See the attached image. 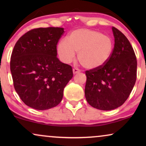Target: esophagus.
<instances>
[{"label": "esophagus", "instance_id": "obj_1", "mask_svg": "<svg viewBox=\"0 0 146 146\" xmlns=\"http://www.w3.org/2000/svg\"><path fill=\"white\" fill-rule=\"evenodd\" d=\"M80 70L78 68H73V73L74 74H78V73H80Z\"/></svg>", "mask_w": 146, "mask_h": 146}]
</instances>
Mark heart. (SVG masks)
I'll return each instance as SVG.
<instances>
[{"instance_id": "b5f03b06", "label": "heart", "mask_w": 146, "mask_h": 146, "mask_svg": "<svg viewBox=\"0 0 146 146\" xmlns=\"http://www.w3.org/2000/svg\"><path fill=\"white\" fill-rule=\"evenodd\" d=\"M113 48L112 39L100 32L87 29L72 31L66 40L59 42L57 53L66 64L70 63L78 52V60L85 68L103 66L110 58Z\"/></svg>"}]
</instances>
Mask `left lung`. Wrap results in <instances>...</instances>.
Masks as SVG:
<instances>
[{"label": "left lung", "instance_id": "obj_1", "mask_svg": "<svg viewBox=\"0 0 146 146\" xmlns=\"http://www.w3.org/2000/svg\"><path fill=\"white\" fill-rule=\"evenodd\" d=\"M114 48L109 60L99 68L86 71V99L101 110L118 108L129 97L137 78V60L130 42L112 27Z\"/></svg>", "mask_w": 146, "mask_h": 146}]
</instances>
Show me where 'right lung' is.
Wrapping results in <instances>:
<instances>
[{"label": "right lung", "mask_w": 146, "mask_h": 146, "mask_svg": "<svg viewBox=\"0 0 146 146\" xmlns=\"http://www.w3.org/2000/svg\"><path fill=\"white\" fill-rule=\"evenodd\" d=\"M64 32L58 27L33 29L14 47L10 64L14 87L32 108L45 110L58 105L73 76L70 66L57 58L56 45Z\"/></svg>", "instance_id": "obj_1"}]
</instances>
